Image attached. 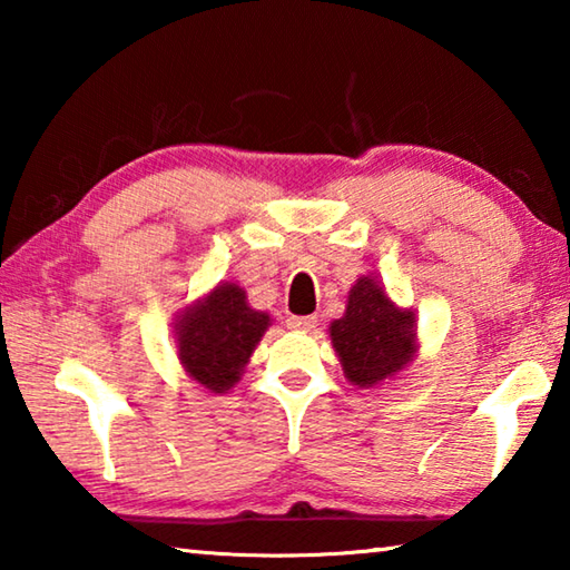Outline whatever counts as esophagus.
Returning <instances> with one entry per match:
<instances>
[{
  "mask_svg": "<svg viewBox=\"0 0 570 570\" xmlns=\"http://www.w3.org/2000/svg\"><path fill=\"white\" fill-rule=\"evenodd\" d=\"M286 326L294 332H312L316 326V316H288Z\"/></svg>",
  "mask_w": 570,
  "mask_h": 570,
  "instance_id": "esophagus-1",
  "label": "esophagus"
}]
</instances>
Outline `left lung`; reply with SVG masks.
<instances>
[{
    "mask_svg": "<svg viewBox=\"0 0 570 570\" xmlns=\"http://www.w3.org/2000/svg\"><path fill=\"white\" fill-rule=\"evenodd\" d=\"M344 377L356 387H377L417 354L414 314L400 308L372 276L356 278L346 312L330 326Z\"/></svg>",
    "mask_w": 570,
    "mask_h": 570,
    "instance_id": "1",
    "label": "left lung"
}]
</instances>
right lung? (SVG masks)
I'll return each instance as SVG.
<instances>
[{"label": "right lung", "instance_id": "right-lung-1", "mask_svg": "<svg viewBox=\"0 0 570 570\" xmlns=\"http://www.w3.org/2000/svg\"><path fill=\"white\" fill-rule=\"evenodd\" d=\"M268 324L272 316L250 308L244 288L230 282L218 284L178 314L176 340L183 370L208 392H228L244 374Z\"/></svg>", "mask_w": 570, "mask_h": 570}]
</instances>
